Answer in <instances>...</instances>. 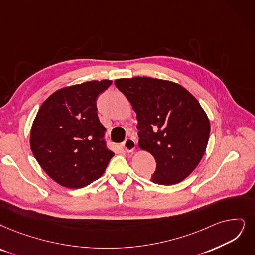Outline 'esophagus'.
<instances>
[{"mask_svg": "<svg viewBox=\"0 0 255 255\" xmlns=\"http://www.w3.org/2000/svg\"><path fill=\"white\" fill-rule=\"evenodd\" d=\"M122 146H124V148L128 151V152H131L134 151L135 148H136V142L134 139L131 138H128L126 139V141L122 143Z\"/></svg>", "mask_w": 255, "mask_h": 255, "instance_id": "obj_1", "label": "esophagus"}]
</instances>
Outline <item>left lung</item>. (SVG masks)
<instances>
[{
    "label": "left lung",
    "instance_id": "8db88e82",
    "mask_svg": "<svg viewBox=\"0 0 255 255\" xmlns=\"http://www.w3.org/2000/svg\"><path fill=\"white\" fill-rule=\"evenodd\" d=\"M115 86L137 114L139 147L157 162L150 181L174 185L187 178L204 156L210 134L209 119L196 97L158 78H120Z\"/></svg>",
    "mask_w": 255,
    "mask_h": 255
}]
</instances>
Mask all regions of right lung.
Listing matches in <instances>:
<instances>
[{"mask_svg": "<svg viewBox=\"0 0 255 255\" xmlns=\"http://www.w3.org/2000/svg\"><path fill=\"white\" fill-rule=\"evenodd\" d=\"M112 80L66 87L40 106L30 133V147L46 174L59 185L81 188L103 176L114 152L104 139L106 128L96 100Z\"/></svg>", "mask_w": 255, "mask_h": 255, "instance_id": "obj_1", "label": "right lung"}]
</instances>
